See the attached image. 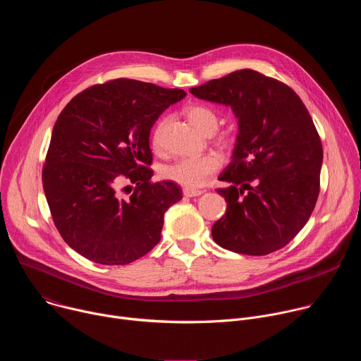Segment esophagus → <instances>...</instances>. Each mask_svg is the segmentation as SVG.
I'll list each match as a JSON object with an SVG mask.
<instances>
[{
	"label": "esophagus",
	"mask_w": 361,
	"mask_h": 361,
	"mask_svg": "<svg viewBox=\"0 0 361 361\" xmlns=\"http://www.w3.org/2000/svg\"><path fill=\"white\" fill-rule=\"evenodd\" d=\"M183 194L185 195V197H197V195H200V194H202V191L201 190H197V188H184L183 190Z\"/></svg>",
	"instance_id": "esophagus-1"
}]
</instances>
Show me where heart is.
Wrapping results in <instances>:
<instances>
[{"label":"heart","mask_w":361,"mask_h":361,"mask_svg":"<svg viewBox=\"0 0 361 361\" xmlns=\"http://www.w3.org/2000/svg\"><path fill=\"white\" fill-rule=\"evenodd\" d=\"M185 116L191 126L204 135H212L219 128L217 114L205 106H191L185 110ZM163 134V123L159 124L151 135V144L154 148H160ZM220 167V160L213 156L181 159L176 163L164 167L163 176L187 188H197L204 184L209 176L214 174Z\"/></svg>","instance_id":"b5f03b06"}]
</instances>
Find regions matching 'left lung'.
<instances>
[{
  "label": "left lung",
  "mask_w": 361,
  "mask_h": 361,
  "mask_svg": "<svg viewBox=\"0 0 361 361\" xmlns=\"http://www.w3.org/2000/svg\"><path fill=\"white\" fill-rule=\"evenodd\" d=\"M190 92L230 107L238 133L219 176L226 214L212 227L223 248L266 255L290 243L310 219L320 191L323 147L300 97L254 70H238Z\"/></svg>",
  "instance_id": "8db88e82"
}]
</instances>
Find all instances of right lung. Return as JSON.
<instances>
[{"mask_svg": "<svg viewBox=\"0 0 361 361\" xmlns=\"http://www.w3.org/2000/svg\"><path fill=\"white\" fill-rule=\"evenodd\" d=\"M185 95L118 78L84 90L59 116L42 187L57 230L85 259L123 266L159 244L164 213L183 191L173 181H151L149 131ZM126 180L136 188L121 199L116 188Z\"/></svg>", "mask_w": 361, "mask_h": 361, "instance_id": "add662e5", "label": "right lung"}]
</instances>
